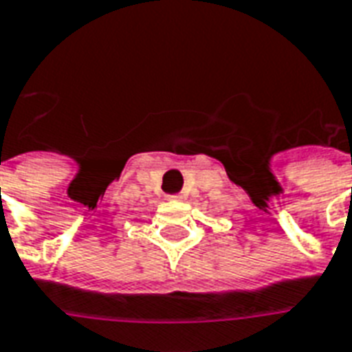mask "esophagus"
Returning a JSON list of instances; mask_svg holds the SVG:
<instances>
[{"label": "esophagus", "instance_id": "1", "mask_svg": "<svg viewBox=\"0 0 352 352\" xmlns=\"http://www.w3.org/2000/svg\"><path fill=\"white\" fill-rule=\"evenodd\" d=\"M170 199L171 201H179V199H181V195H170Z\"/></svg>", "mask_w": 352, "mask_h": 352}]
</instances>
